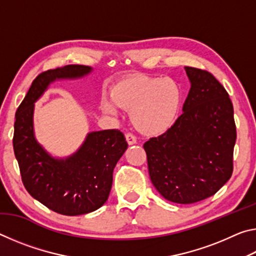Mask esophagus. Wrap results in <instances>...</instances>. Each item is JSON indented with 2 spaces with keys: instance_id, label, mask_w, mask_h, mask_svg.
<instances>
[{
  "instance_id": "esophagus-1",
  "label": "esophagus",
  "mask_w": 256,
  "mask_h": 256,
  "mask_svg": "<svg viewBox=\"0 0 256 256\" xmlns=\"http://www.w3.org/2000/svg\"><path fill=\"white\" fill-rule=\"evenodd\" d=\"M125 138H126V141H128V144L130 146L136 144V136H134V134L126 133V134H125Z\"/></svg>"
}]
</instances>
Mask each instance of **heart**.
Wrapping results in <instances>:
<instances>
[{
  "instance_id": "1",
  "label": "heart",
  "mask_w": 256,
  "mask_h": 256,
  "mask_svg": "<svg viewBox=\"0 0 256 256\" xmlns=\"http://www.w3.org/2000/svg\"><path fill=\"white\" fill-rule=\"evenodd\" d=\"M182 89L170 78L136 76L118 82L110 92L116 106L131 112V120L146 136L162 134L172 126L182 106ZM104 112L114 114L115 107L102 102Z\"/></svg>"
}]
</instances>
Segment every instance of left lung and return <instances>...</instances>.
Returning a JSON list of instances; mask_svg holds the SVG:
<instances>
[{
  "mask_svg": "<svg viewBox=\"0 0 256 256\" xmlns=\"http://www.w3.org/2000/svg\"><path fill=\"white\" fill-rule=\"evenodd\" d=\"M185 70L190 89L183 114L144 144L156 190L180 204L210 198L227 183L237 136L232 102L224 86L206 70Z\"/></svg>",
  "mask_w": 256,
  "mask_h": 256,
  "instance_id": "obj_1",
  "label": "left lung"
}]
</instances>
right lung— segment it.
Here are the masks:
<instances>
[{"label": "right lung", "instance_id": "add662e5", "mask_svg": "<svg viewBox=\"0 0 256 256\" xmlns=\"http://www.w3.org/2000/svg\"><path fill=\"white\" fill-rule=\"evenodd\" d=\"M92 71L86 66H66L38 74L16 112L14 150L21 180L34 198L64 216L92 212L107 201L112 170L128 149L118 130L88 134L84 144L66 159H55L37 144L34 136V102L56 79L80 78Z\"/></svg>", "mask_w": 256, "mask_h": 256}]
</instances>
